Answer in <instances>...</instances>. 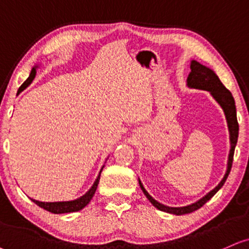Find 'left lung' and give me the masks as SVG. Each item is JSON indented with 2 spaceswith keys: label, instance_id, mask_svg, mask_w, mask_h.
I'll return each instance as SVG.
<instances>
[{
  "label": "left lung",
  "instance_id": "8db88e82",
  "mask_svg": "<svg viewBox=\"0 0 249 249\" xmlns=\"http://www.w3.org/2000/svg\"><path fill=\"white\" fill-rule=\"evenodd\" d=\"M190 69L192 71L189 72L188 78H187V84L190 88L195 89H201V90H207L209 91L211 94H213L214 99L219 103V105L223 107L224 112H225L226 120H228L229 129H230V139H231V150H230V156H229V164H228V171H226L225 177L223 178V180L220 181V183L216 188L211 190L209 194H207L203 198H201L199 201L196 202L194 204L187 205V207L182 208H170L166 207V205H162L159 203V202L153 199L151 196L148 194L144 187L142 186L140 181V186L142 188L144 195L148 197V199L153 204V207H156L157 209L165 211V213H170L174 214H186L190 213L193 211L199 209L201 207L207 203L209 199L213 197V196L216 194L218 190L222 188L224 183H225L226 179H228L230 171H231L232 162H233V156H234V149L235 145H237L238 142V135H239V124L237 120V109H235V103L234 98H233L232 93L230 92L228 89L224 87V84L220 82L218 76L214 73L213 70L204 67L203 64L198 63L197 61H192V64H190Z\"/></svg>",
  "mask_w": 249,
  "mask_h": 249
}]
</instances>
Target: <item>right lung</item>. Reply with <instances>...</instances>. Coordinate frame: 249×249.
I'll return each mask as SVG.
<instances>
[{"label": "right lung", "mask_w": 249, "mask_h": 249, "mask_svg": "<svg viewBox=\"0 0 249 249\" xmlns=\"http://www.w3.org/2000/svg\"><path fill=\"white\" fill-rule=\"evenodd\" d=\"M35 76H36V68H33L32 70H31L29 78H27L26 81L20 85V88L18 89V93L23 91L25 88L29 87L31 83H32L33 78H35ZM101 170H103V168H101ZM100 173H101V171H100ZM100 173H99V176H98L97 180L94 181L93 186L91 187L90 190H89L87 194L83 195L82 197L75 199V201L53 202V203H51V202H39V201H36V199H32V201L35 202L36 205H39L40 208L50 211V213H75V211L82 210L83 208H84L85 205H87L89 202L91 201V198L93 197L94 193H96V189L98 187V183H99Z\"/></svg>", "instance_id": "add662e5"}]
</instances>
